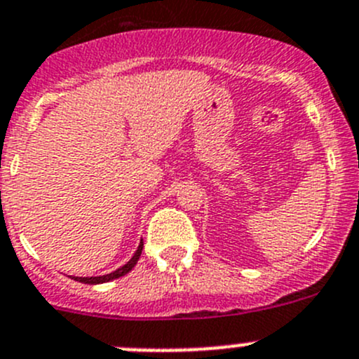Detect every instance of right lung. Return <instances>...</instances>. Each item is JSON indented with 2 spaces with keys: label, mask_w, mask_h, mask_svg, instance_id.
Here are the masks:
<instances>
[{
  "label": "right lung",
  "mask_w": 359,
  "mask_h": 359,
  "mask_svg": "<svg viewBox=\"0 0 359 359\" xmlns=\"http://www.w3.org/2000/svg\"><path fill=\"white\" fill-rule=\"evenodd\" d=\"M142 249H144V242H140V245H138V249H137V252H135V256L131 257V259L128 261V263L124 264V266L117 268L116 272L107 273V276H102V277H72V279L79 280V283H83V284H103V283H109V280L119 279V277L126 276L128 272H131V270H133V266H135V264H137V261L140 259Z\"/></svg>",
  "instance_id": "obj_1"
}]
</instances>
